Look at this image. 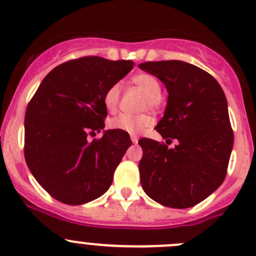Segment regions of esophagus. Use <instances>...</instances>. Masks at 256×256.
Listing matches in <instances>:
<instances>
[{
    "mask_svg": "<svg viewBox=\"0 0 256 256\" xmlns=\"http://www.w3.org/2000/svg\"><path fill=\"white\" fill-rule=\"evenodd\" d=\"M131 141H132L134 144H138V136H136V135H131Z\"/></svg>",
    "mask_w": 256,
    "mask_h": 256,
    "instance_id": "esophagus-1",
    "label": "esophagus"
}]
</instances>
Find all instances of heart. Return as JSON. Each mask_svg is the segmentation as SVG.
Masks as SVG:
<instances>
[{"instance_id": "b5f03b06", "label": "heart", "mask_w": 256, "mask_h": 256, "mask_svg": "<svg viewBox=\"0 0 256 256\" xmlns=\"http://www.w3.org/2000/svg\"><path fill=\"white\" fill-rule=\"evenodd\" d=\"M134 84L138 85V88L144 90V94L147 95V105L152 109H156L161 104V92L162 86L160 80L156 76H151L147 73L138 74L132 78ZM121 95V86L120 84H114L104 94V106L108 112H116L120 102ZM151 116L142 114V115H130V114H121L110 120L109 126L110 128L116 131H122V132L130 134V135H136V134L142 132L147 128L152 125Z\"/></svg>"}]
</instances>
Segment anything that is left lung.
Wrapping results in <instances>:
<instances>
[{
    "label": "left lung",
    "instance_id": "obj_1",
    "mask_svg": "<svg viewBox=\"0 0 256 256\" xmlns=\"http://www.w3.org/2000/svg\"><path fill=\"white\" fill-rule=\"evenodd\" d=\"M168 92L156 130L166 144L141 138L138 164L144 193L170 208H190L210 196L226 176L234 135L223 89L210 74L180 60L141 63Z\"/></svg>",
    "mask_w": 256,
    "mask_h": 256
}]
</instances>
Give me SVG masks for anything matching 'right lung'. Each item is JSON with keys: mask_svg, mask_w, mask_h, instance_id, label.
<instances>
[{"mask_svg": "<svg viewBox=\"0 0 256 256\" xmlns=\"http://www.w3.org/2000/svg\"><path fill=\"white\" fill-rule=\"evenodd\" d=\"M132 60L82 56L49 72L24 116V158L56 200L79 206L104 194L131 146L128 134L105 130L104 94L134 68Z\"/></svg>", "mask_w": 256, "mask_h": 256, "instance_id": "add662e5", "label": "right lung"}]
</instances>
